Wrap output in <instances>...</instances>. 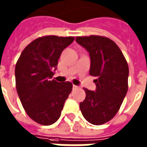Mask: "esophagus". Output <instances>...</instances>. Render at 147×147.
<instances>
[{"label":"esophagus","instance_id":"esophagus-1","mask_svg":"<svg viewBox=\"0 0 147 147\" xmlns=\"http://www.w3.org/2000/svg\"><path fill=\"white\" fill-rule=\"evenodd\" d=\"M72 88H73V90H76V89H78V88H80V87L76 86V85H73V86H72Z\"/></svg>","mask_w":147,"mask_h":147}]
</instances>
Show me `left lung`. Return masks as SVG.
<instances>
[{
	"instance_id": "1",
	"label": "left lung",
	"mask_w": 147,
	"mask_h": 147,
	"mask_svg": "<svg viewBox=\"0 0 147 147\" xmlns=\"http://www.w3.org/2000/svg\"><path fill=\"white\" fill-rule=\"evenodd\" d=\"M76 42L89 53V74L96 77V90L84 88L80 104L84 117L92 125L108 122L117 114L128 90L129 67L121 51L106 37H76Z\"/></svg>"
}]
</instances>
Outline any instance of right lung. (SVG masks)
I'll return each mask as SVG.
<instances>
[{"instance_id":"add662e5","label":"right lung","mask_w":147,"mask_h":147,"mask_svg":"<svg viewBox=\"0 0 147 147\" xmlns=\"http://www.w3.org/2000/svg\"><path fill=\"white\" fill-rule=\"evenodd\" d=\"M74 39L55 35L40 37L24 49L16 63L18 94L28 116L37 123L50 125L58 121L72 90L71 83L51 79L61 53Z\"/></svg>"}]
</instances>
